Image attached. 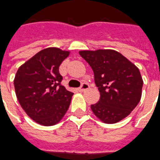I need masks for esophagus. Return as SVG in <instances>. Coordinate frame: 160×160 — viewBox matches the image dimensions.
I'll use <instances>...</instances> for the list:
<instances>
[{
    "instance_id": "obj_1",
    "label": "esophagus",
    "mask_w": 160,
    "mask_h": 160,
    "mask_svg": "<svg viewBox=\"0 0 160 160\" xmlns=\"http://www.w3.org/2000/svg\"><path fill=\"white\" fill-rule=\"evenodd\" d=\"M89 88H90V86H89L88 83H87V82H82L81 87L78 88V90L80 92H84L86 91V90H88V89H89Z\"/></svg>"
}]
</instances>
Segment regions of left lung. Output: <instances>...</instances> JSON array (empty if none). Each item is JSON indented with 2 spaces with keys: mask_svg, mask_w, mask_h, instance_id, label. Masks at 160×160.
Returning a JSON list of instances; mask_svg holds the SVG:
<instances>
[{
  "mask_svg": "<svg viewBox=\"0 0 160 160\" xmlns=\"http://www.w3.org/2000/svg\"><path fill=\"white\" fill-rule=\"evenodd\" d=\"M79 54L94 73L100 99L91 105L93 113L106 123L129 115L140 101L143 79L137 67L114 50L81 51Z\"/></svg>",
  "mask_w": 160,
  "mask_h": 160,
  "instance_id": "obj_1",
  "label": "left lung"
}]
</instances>
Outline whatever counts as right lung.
I'll return each mask as SVG.
<instances>
[{
	"mask_svg": "<svg viewBox=\"0 0 160 160\" xmlns=\"http://www.w3.org/2000/svg\"><path fill=\"white\" fill-rule=\"evenodd\" d=\"M69 52L57 48L40 51L20 67L15 76L17 99L27 114L41 125L58 123L73 93L62 86L59 67Z\"/></svg>",
	"mask_w": 160,
	"mask_h": 160,
	"instance_id": "right-lung-1",
	"label": "right lung"
}]
</instances>
